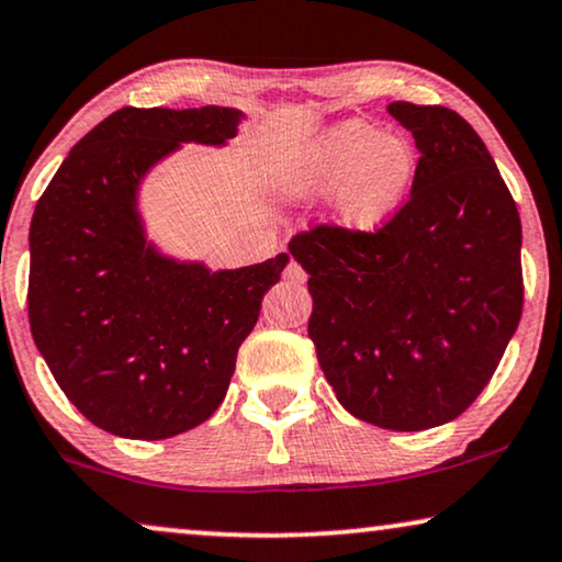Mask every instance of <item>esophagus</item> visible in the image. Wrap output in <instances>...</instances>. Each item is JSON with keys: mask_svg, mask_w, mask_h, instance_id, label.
I'll return each instance as SVG.
<instances>
[{"mask_svg": "<svg viewBox=\"0 0 562 562\" xmlns=\"http://www.w3.org/2000/svg\"><path fill=\"white\" fill-rule=\"evenodd\" d=\"M283 279L291 281V283H304L306 281V271L296 263V260H291V263L286 266V271H283Z\"/></svg>", "mask_w": 562, "mask_h": 562, "instance_id": "esophagus-1", "label": "esophagus"}]
</instances>
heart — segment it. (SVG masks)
Segmentation results:
<instances>
[{
  "mask_svg": "<svg viewBox=\"0 0 562 562\" xmlns=\"http://www.w3.org/2000/svg\"><path fill=\"white\" fill-rule=\"evenodd\" d=\"M417 171L406 137L386 135L363 120H345L306 145L296 164V187L306 194L337 191V225L373 233L404 202Z\"/></svg>",
  "mask_w": 562,
  "mask_h": 562,
  "instance_id": "1",
  "label": "heart"
}]
</instances>
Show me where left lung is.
I'll use <instances>...</instances> for the list:
<instances>
[{
	"mask_svg": "<svg viewBox=\"0 0 562 562\" xmlns=\"http://www.w3.org/2000/svg\"><path fill=\"white\" fill-rule=\"evenodd\" d=\"M417 140L412 194L373 233L314 225L289 250L306 273L310 337L337 402L375 427L456 419L519 325L521 222L479 133L448 106L389 104Z\"/></svg>",
	"mask_w": 562,
	"mask_h": 562,
	"instance_id": "1",
	"label": "left lung"
}]
</instances>
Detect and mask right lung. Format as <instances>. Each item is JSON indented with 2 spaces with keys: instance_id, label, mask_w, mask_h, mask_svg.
<instances>
[{
  "instance_id": "obj_1",
  "label": "right lung",
  "mask_w": 562,
  "mask_h": 562,
  "mask_svg": "<svg viewBox=\"0 0 562 562\" xmlns=\"http://www.w3.org/2000/svg\"><path fill=\"white\" fill-rule=\"evenodd\" d=\"M240 112L122 106L81 137L37 199L27 317L53 379L91 425L166 440L210 419L286 252L210 273L145 245L135 191L179 143L222 145Z\"/></svg>"
}]
</instances>
